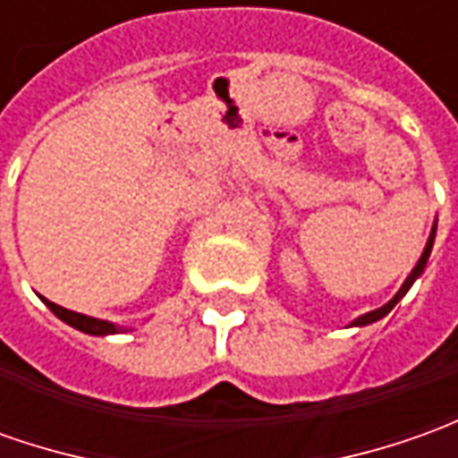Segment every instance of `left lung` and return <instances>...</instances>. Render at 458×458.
Instances as JSON below:
<instances>
[{"instance_id":"8db88e82","label":"left lung","mask_w":458,"mask_h":458,"mask_svg":"<svg viewBox=\"0 0 458 458\" xmlns=\"http://www.w3.org/2000/svg\"><path fill=\"white\" fill-rule=\"evenodd\" d=\"M434 238H437V223H434V228H431V235H428V241H426L424 253H421V258H419V263H416V268H413L411 273H409V278L403 281V285H401L399 293L394 295V298H391V301H388L386 306L376 308V310H371V313H363V316H359V318L353 320L351 326H369V323H373V320L384 318L386 313H388L391 308L396 306V303H399V301H401V298H403V295L409 293V288H411V285H413V281H416V278H419V276L424 273L426 263H428V255H431V248H434Z\"/></svg>"}]
</instances>
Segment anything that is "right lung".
I'll return each mask as SVG.
<instances>
[{"mask_svg":"<svg viewBox=\"0 0 458 458\" xmlns=\"http://www.w3.org/2000/svg\"><path fill=\"white\" fill-rule=\"evenodd\" d=\"M47 308L57 316L59 320H64L67 326H72L77 331H82V334L89 335H107V334H123L127 328H120V326H114L110 320H99V318H89V316H82V313H74V310H67V308L57 306V303H52V301H47Z\"/></svg>","mask_w":458,"mask_h":458,"instance_id":"1","label":"right lung"}]
</instances>
